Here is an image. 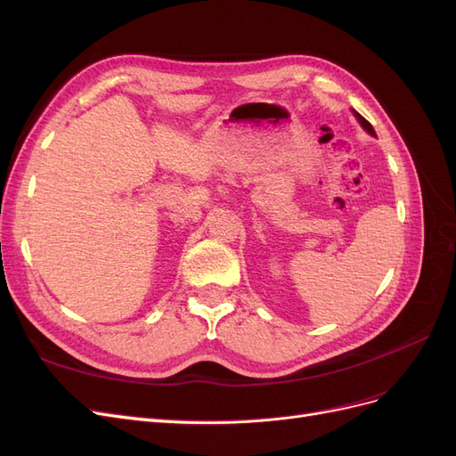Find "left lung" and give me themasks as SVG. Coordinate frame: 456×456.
I'll use <instances>...</instances> for the list:
<instances>
[{
    "label": "left lung",
    "mask_w": 456,
    "mask_h": 456,
    "mask_svg": "<svg viewBox=\"0 0 456 456\" xmlns=\"http://www.w3.org/2000/svg\"><path fill=\"white\" fill-rule=\"evenodd\" d=\"M354 114H355V118H357V119H360V123L363 126V129H367L370 134H375V131H372V126H370V123H369L362 114H357V112H354Z\"/></svg>",
    "instance_id": "1"
}]
</instances>
